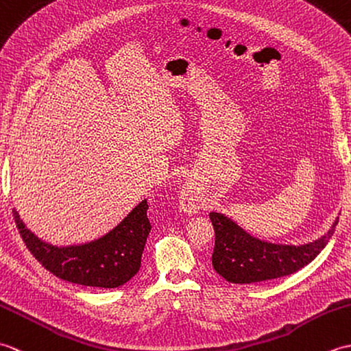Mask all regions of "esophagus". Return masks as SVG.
I'll return each instance as SVG.
<instances>
[{
  "instance_id": "obj_1",
  "label": "esophagus",
  "mask_w": 351,
  "mask_h": 351,
  "mask_svg": "<svg viewBox=\"0 0 351 351\" xmlns=\"http://www.w3.org/2000/svg\"><path fill=\"white\" fill-rule=\"evenodd\" d=\"M180 206L184 213L195 214L204 206V199L193 182H185L180 191Z\"/></svg>"
}]
</instances>
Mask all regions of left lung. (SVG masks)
Returning a JSON list of instances; mask_svg holds the SVG:
<instances>
[{
    "instance_id": "1",
    "label": "left lung",
    "mask_w": 351,
    "mask_h": 351,
    "mask_svg": "<svg viewBox=\"0 0 351 351\" xmlns=\"http://www.w3.org/2000/svg\"><path fill=\"white\" fill-rule=\"evenodd\" d=\"M215 230L213 267L232 283H258L293 274L317 258L329 243L338 225L318 240L306 244H276L259 240L221 213H210Z\"/></svg>"
}]
</instances>
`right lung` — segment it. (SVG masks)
I'll return each mask as SVG.
<instances>
[{"label": "right lung", "instance_id": "obj_1", "mask_svg": "<svg viewBox=\"0 0 351 351\" xmlns=\"http://www.w3.org/2000/svg\"><path fill=\"white\" fill-rule=\"evenodd\" d=\"M147 208V199H143L106 235L71 245L43 241L25 226L16 210L13 217L28 250L57 278L84 287L117 288L140 270L141 253L152 228Z\"/></svg>", "mask_w": 351, "mask_h": 351}]
</instances>
